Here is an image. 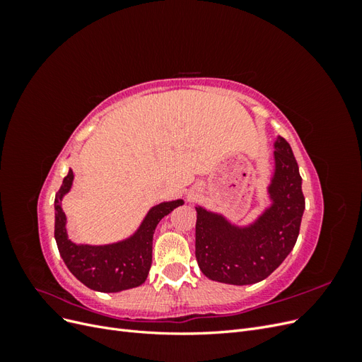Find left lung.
Wrapping results in <instances>:
<instances>
[{
	"mask_svg": "<svg viewBox=\"0 0 362 362\" xmlns=\"http://www.w3.org/2000/svg\"><path fill=\"white\" fill-rule=\"evenodd\" d=\"M275 170L267 193L270 205L246 226L223 214L196 206V259L206 278L233 286L266 279L293 250L299 235L305 198L302 178L288 141H275Z\"/></svg>",
	"mask_w": 362,
	"mask_h": 362,
	"instance_id": "obj_1",
	"label": "left lung"
}]
</instances>
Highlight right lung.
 <instances>
[{
  "label": "right lung",
  "mask_w": 362,
  "mask_h": 362,
  "mask_svg": "<svg viewBox=\"0 0 362 362\" xmlns=\"http://www.w3.org/2000/svg\"><path fill=\"white\" fill-rule=\"evenodd\" d=\"M72 181L74 172L69 169L54 201V237L64 264L76 279L95 291L117 293L141 286L151 269L156 228L164 216L182 205L184 201L177 199L152 206L137 231L122 242L101 246L76 245L68 238L66 214L62 208L63 196L71 190Z\"/></svg>",
  "instance_id": "add662e5"
}]
</instances>
